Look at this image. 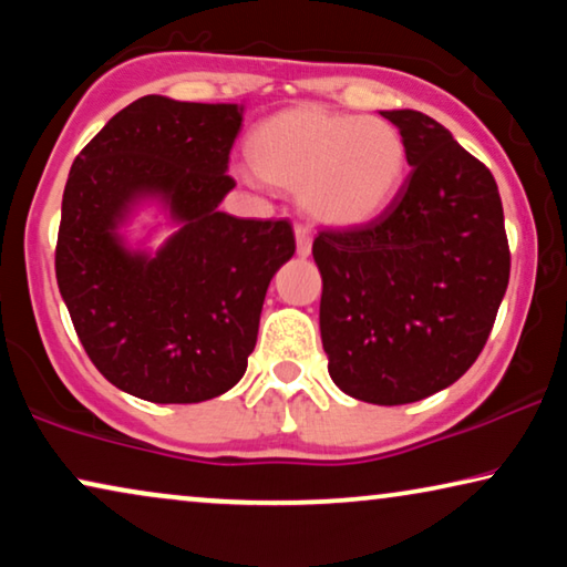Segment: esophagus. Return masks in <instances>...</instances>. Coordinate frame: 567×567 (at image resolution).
<instances>
[{
	"instance_id": "obj_1",
	"label": "esophagus",
	"mask_w": 567,
	"mask_h": 567,
	"mask_svg": "<svg viewBox=\"0 0 567 567\" xmlns=\"http://www.w3.org/2000/svg\"><path fill=\"white\" fill-rule=\"evenodd\" d=\"M297 252L301 258H307L312 252V231L305 224H297Z\"/></svg>"
}]
</instances>
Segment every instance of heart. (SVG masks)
<instances>
[{
  "label": "heart",
  "instance_id": "b5f03b06",
  "mask_svg": "<svg viewBox=\"0 0 567 567\" xmlns=\"http://www.w3.org/2000/svg\"><path fill=\"white\" fill-rule=\"evenodd\" d=\"M250 159L262 181L299 193L317 221L353 227L390 204L405 177L408 150L390 121L299 105L252 131Z\"/></svg>",
  "mask_w": 567,
  "mask_h": 567
}]
</instances>
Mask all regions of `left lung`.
<instances>
[{
  "instance_id": "1",
  "label": "left lung",
  "mask_w": 567,
  "mask_h": 567,
  "mask_svg": "<svg viewBox=\"0 0 567 567\" xmlns=\"http://www.w3.org/2000/svg\"><path fill=\"white\" fill-rule=\"evenodd\" d=\"M400 128L410 175L359 227L320 229V332L340 390L405 405L454 384L491 336L511 274L491 169L417 111L382 113Z\"/></svg>"
}]
</instances>
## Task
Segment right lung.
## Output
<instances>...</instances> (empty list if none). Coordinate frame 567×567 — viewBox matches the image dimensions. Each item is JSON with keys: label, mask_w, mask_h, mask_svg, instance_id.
<instances>
[{"label": "right lung", "mask_w": 567, "mask_h": 567, "mask_svg": "<svg viewBox=\"0 0 567 567\" xmlns=\"http://www.w3.org/2000/svg\"><path fill=\"white\" fill-rule=\"evenodd\" d=\"M243 107L138 97L76 154L61 200L56 281L100 374L134 398L183 405L231 390L258 340L268 284L297 250L289 219L219 212ZM159 192L184 221L155 256L114 224Z\"/></svg>", "instance_id": "obj_1"}]
</instances>
